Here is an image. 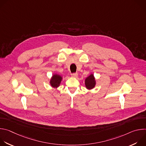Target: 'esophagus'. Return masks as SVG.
Masks as SVG:
<instances>
[{
	"label": "esophagus",
	"instance_id": "1",
	"mask_svg": "<svg viewBox=\"0 0 146 146\" xmlns=\"http://www.w3.org/2000/svg\"><path fill=\"white\" fill-rule=\"evenodd\" d=\"M77 76H78V74H77V73H73V74H72V77H74V78L77 77Z\"/></svg>",
	"mask_w": 146,
	"mask_h": 146
}]
</instances>
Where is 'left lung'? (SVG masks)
<instances>
[{"label":"left lung","instance_id":"8db88e82","mask_svg":"<svg viewBox=\"0 0 146 146\" xmlns=\"http://www.w3.org/2000/svg\"><path fill=\"white\" fill-rule=\"evenodd\" d=\"M96 84V79L94 77V75L91 73L90 75H89L85 79V86L86 88L88 90H91L95 88Z\"/></svg>","mask_w":146,"mask_h":146}]
</instances>
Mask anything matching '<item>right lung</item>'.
<instances>
[{
  "label": "right lung",
  "mask_w": 146,
  "mask_h": 146,
  "mask_svg": "<svg viewBox=\"0 0 146 146\" xmlns=\"http://www.w3.org/2000/svg\"><path fill=\"white\" fill-rule=\"evenodd\" d=\"M62 79L63 77L62 76L57 73H54L50 80V84L52 88H58L60 86Z\"/></svg>",
  "instance_id": "add662e5"
}]
</instances>
